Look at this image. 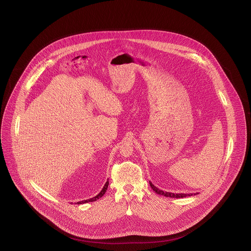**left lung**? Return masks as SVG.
<instances>
[{"label": "left lung", "instance_id": "obj_1", "mask_svg": "<svg viewBox=\"0 0 251 251\" xmlns=\"http://www.w3.org/2000/svg\"><path fill=\"white\" fill-rule=\"evenodd\" d=\"M150 184H151V188L153 189V191H155V193L159 194V195H163V196H166V197H171V198H184V197H187V196H192L193 194H183V193H178V194H175V193H170V192H164L162 190H160L159 188H157L156 186H154L151 181H150ZM195 195V194H194Z\"/></svg>", "mask_w": 251, "mask_h": 251}]
</instances>
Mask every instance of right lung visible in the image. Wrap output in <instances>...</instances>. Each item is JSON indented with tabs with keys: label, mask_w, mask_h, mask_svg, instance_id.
I'll return each mask as SVG.
<instances>
[{
	"label": "right lung",
	"mask_w": 251,
	"mask_h": 251,
	"mask_svg": "<svg viewBox=\"0 0 251 251\" xmlns=\"http://www.w3.org/2000/svg\"><path fill=\"white\" fill-rule=\"evenodd\" d=\"M107 186H108V181H106V182H105V184L103 185L102 189L100 190V192L99 193V194H98V195H96L95 197H93V198H91V199H88V200L80 201H77L76 203H77V204H79V203H85V202H89V201H95L98 200L99 198L102 197V195L105 193V191H106V189H107Z\"/></svg>",
	"instance_id": "right-lung-1"
}]
</instances>
